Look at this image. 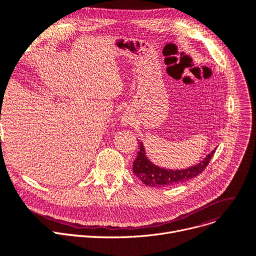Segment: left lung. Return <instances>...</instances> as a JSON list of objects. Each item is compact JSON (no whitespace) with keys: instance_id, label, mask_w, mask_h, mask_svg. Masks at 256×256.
I'll return each mask as SVG.
<instances>
[{"instance_id":"1","label":"left lung","mask_w":256,"mask_h":256,"mask_svg":"<svg viewBox=\"0 0 256 256\" xmlns=\"http://www.w3.org/2000/svg\"><path fill=\"white\" fill-rule=\"evenodd\" d=\"M139 144L140 148L138 156L132 163V172L136 174L144 184L154 188L176 186L196 178L206 169L214 152H216V150H212L204 158V160H201L199 164L195 166L182 170H173L160 168L152 163L148 158L146 156L143 143L139 142Z\"/></svg>"}]
</instances>
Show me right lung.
I'll return each instance as SVG.
<instances>
[{
  "label": "right lung",
  "instance_id": "right-lung-1",
  "mask_svg": "<svg viewBox=\"0 0 256 256\" xmlns=\"http://www.w3.org/2000/svg\"><path fill=\"white\" fill-rule=\"evenodd\" d=\"M0 119H1V118H0Z\"/></svg>",
  "mask_w": 256,
  "mask_h": 256
}]
</instances>
